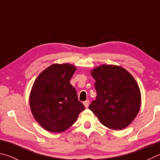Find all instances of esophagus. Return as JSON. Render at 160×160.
<instances>
[{"mask_svg": "<svg viewBox=\"0 0 160 160\" xmlns=\"http://www.w3.org/2000/svg\"><path fill=\"white\" fill-rule=\"evenodd\" d=\"M89 100H86V101H84L83 102V105H84V106H85V108H88V106H89Z\"/></svg>", "mask_w": 160, "mask_h": 160, "instance_id": "1", "label": "esophagus"}]
</instances>
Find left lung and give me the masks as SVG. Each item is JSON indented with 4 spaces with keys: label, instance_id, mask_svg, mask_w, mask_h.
I'll return each mask as SVG.
<instances>
[{
    "label": "left lung",
    "instance_id": "left-lung-1",
    "mask_svg": "<svg viewBox=\"0 0 160 160\" xmlns=\"http://www.w3.org/2000/svg\"><path fill=\"white\" fill-rule=\"evenodd\" d=\"M96 80V100L89 109L101 124L114 130L127 127L138 114L141 91L133 76L122 67L102 64L91 72Z\"/></svg>",
    "mask_w": 160,
    "mask_h": 160
}]
</instances>
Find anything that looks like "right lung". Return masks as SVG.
<instances>
[{"mask_svg": "<svg viewBox=\"0 0 160 160\" xmlns=\"http://www.w3.org/2000/svg\"><path fill=\"white\" fill-rule=\"evenodd\" d=\"M77 67L68 63L53 64L33 83L29 96L31 110L38 124L50 132L67 130L85 110L69 83Z\"/></svg>", "mask_w": 160, "mask_h": 160, "instance_id": "obj_1", "label": "right lung"}]
</instances>
